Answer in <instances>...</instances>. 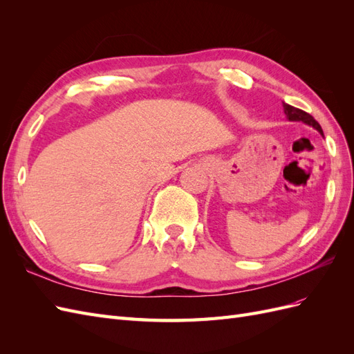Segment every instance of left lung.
Segmentation results:
<instances>
[{"label": "left lung", "instance_id": "left-lung-1", "mask_svg": "<svg viewBox=\"0 0 354 354\" xmlns=\"http://www.w3.org/2000/svg\"><path fill=\"white\" fill-rule=\"evenodd\" d=\"M283 111H285V115H286V118H288L289 121H303V122H306L308 125L315 127L316 130L324 136L322 127L319 125V122L310 113H307V112H304L301 109H298V108H294V106L288 104V103H283Z\"/></svg>", "mask_w": 354, "mask_h": 354}]
</instances>
